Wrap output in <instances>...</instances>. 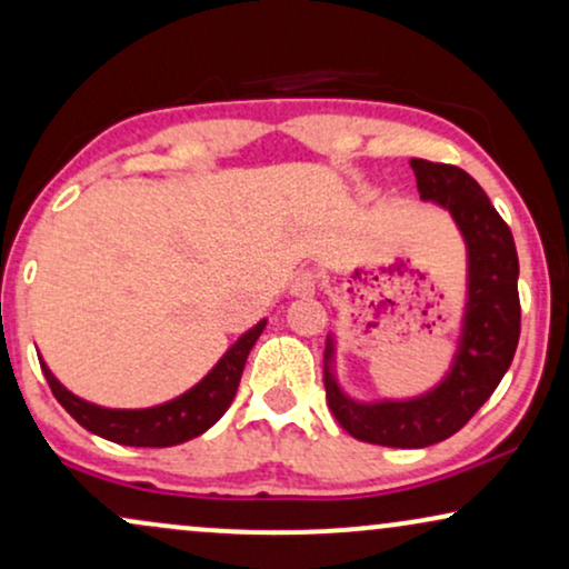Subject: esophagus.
I'll use <instances>...</instances> for the list:
<instances>
[{
  "label": "esophagus",
  "instance_id": "obj_1",
  "mask_svg": "<svg viewBox=\"0 0 569 569\" xmlns=\"http://www.w3.org/2000/svg\"><path fill=\"white\" fill-rule=\"evenodd\" d=\"M318 291V272L315 270H299L291 278V293L293 297H312Z\"/></svg>",
  "mask_w": 569,
  "mask_h": 569
}]
</instances>
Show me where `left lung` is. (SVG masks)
Listing matches in <instances>:
<instances>
[{
    "instance_id": "obj_1",
    "label": "left lung",
    "mask_w": 569,
    "mask_h": 569,
    "mask_svg": "<svg viewBox=\"0 0 569 569\" xmlns=\"http://www.w3.org/2000/svg\"><path fill=\"white\" fill-rule=\"evenodd\" d=\"M409 164L420 197L449 210L467 243V309L455 365L422 397L362 405L338 388L330 370V338L326 347V397L338 426L357 441L393 449H422L465 428L505 378L520 341V262L509 226L476 178L457 164L428 160H409Z\"/></svg>"
}]
</instances>
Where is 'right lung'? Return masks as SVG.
I'll return each mask as SVG.
<instances>
[{"instance_id": "obj_1", "label": "right lung", "mask_w": 569, "mask_h": 569, "mask_svg": "<svg viewBox=\"0 0 569 569\" xmlns=\"http://www.w3.org/2000/svg\"><path fill=\"white\" fill-rule=\"evenodd\" d=\"M264 330V320L257 322L254 328L247 330L231 349L222 355V359L214 368L199 380L197 386L181 393L178 399L164 401V405L149 407V409H107L97 407L91 401L78 399L70 393L60 380L52 376L47 368L44 359L39 357L41 370L49 388H52L54 399L68 409L78 426H83L89 433L102 436L107 441L123 443V446H176L183 441H191L212 428L214 422L226 415L231 401L239 391V380L247 365V357L257 338Z\"/></svg>"}]
</instances>
